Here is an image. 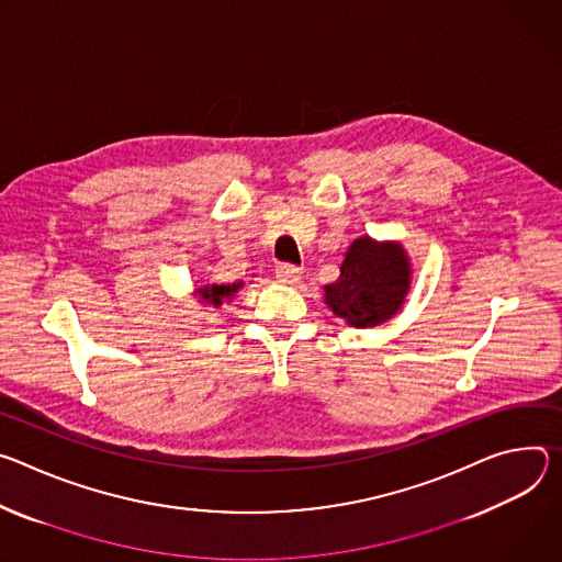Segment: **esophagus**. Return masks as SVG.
Returning <instances> with one entry per match:
<instances>
[{
    "label": "esophagus",
    "mask_w": 562,
    "mask_h": 562,
    "mask_svg": "<svg viewBox=\"0 0 562 562\" xmlns=\"http://www.w3.org/2000/svg\"><path fill=\"white\" fill-rule=\"evenodd\" d=\"M301 277H303V270L301 268H296V266H292V263H281V266H277V279L279 281H283V283H299L301 281Z\"/></svg>",
    "instance_id": "esophagus-1"
}]
</instances>
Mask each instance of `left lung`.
Returning a JSON list of instances; mask_svg holds the SVG:
<instances>
[{"instance_id":"obj_1","label":"left lung","mask_w":562,"mask_h":562,"mask_svg":"<svg viewBox=\"0 0 562 562\" xmlns=\"http://www.w3.org/2000/svg\"><path fill=\"white\" fill-rule=\"evenodd\" d=\"M408 281L411 268L402 245L363 236L346 252L339 279L326 285V303L350 326H378L397 313Z\"/></svg>"}]
</instances>
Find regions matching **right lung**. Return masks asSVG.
I'll use <instances>...</instances> for the list:
<instances>
[{
	"label": "right lung",
	"instance_id": "obj_1",
	"mask_svg": "<svg viewBox=\"0 0 562 562\" xmlns=\"http://www.w3.org/2000/svg\"><path fill=\"white\" fill-rule=\"evenodd\" d=\"M243 283H229V285H205L199 290L201 299L212 305H221L223 299H229Z\"/></svg>",
	"mask_w": 562,
	"mask_h": 562
}]
</instances>
